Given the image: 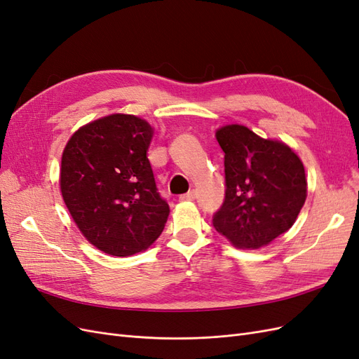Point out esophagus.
I'll return each mask as SVG.
<instances>
[{"mask_svg": "<svg viewBox=\"0 0 359 359\" xmlns=\"http://www.w3.org/2000/svg\"><path fill=\"white\" fill-rule=\"evenodd\" d=\"M194 199H196V191L194 190H190L189 193L181 194L180 196V201H194Z\"/></svg>", "mask_w": 359, "mask_h": 359, "instance_id": "34e87169", "label": "esophagus"}]
</instances>
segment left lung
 Instances as JSON below:
<instances>
[{"mask_svg": "<svg viewBox=\"0 0 359 359\" xmlns=\"http://www.w3.org/2000/svg\"><path fill=\"white\" fill-rule=\"evenodd\" d=\"M224 153V201L212 215L217 232L235 247L259 248L289 231L307 198L299 157L244 126L215 133Z\"/></svg>", "mask_w": 359, "mask_h": 359, "instance_id": "1", "label": "left lung"}]
</instances>
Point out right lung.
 Wrapping results in <instances>:
<instances>
[{"instance_id":"right-lung-1","label":"right lung","mask_w":359,"mask_h":359,"mask_svg":"<svg viewBox=\"0 0 359 359\" xmlns=\"http://www.w3.org/2000/svg\"><path fill=\"white\" fill-rule=\"evenodd\" d=\"M151 126L114 114L83 126L64 148L60 186L79 231L112 256H132L153 244L169 205L156 186L147 151Z\"/></svg>"}]
</instances>
